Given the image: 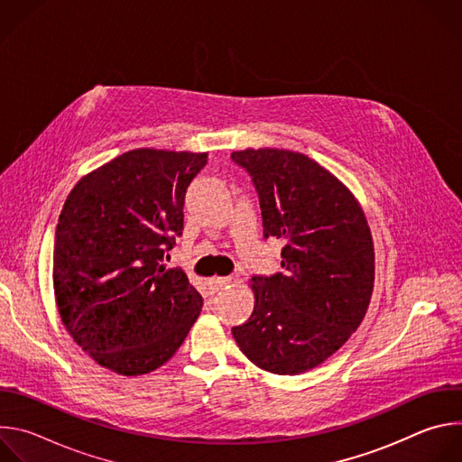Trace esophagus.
Here are the masks:
<instances>
[{
    "mask_svg": "<svg viewBox=\"0 0 462 462\" xmlns=\"http://www.w3.org/2000/svg\"><path fill=\"white\" fill-rule=\"evenodd\" d=\"M230 283H232V278H230V276H223V278H221V276H216V278H210V280H208V287H210L214 292L226 289Z\"/></svg>",
    "mask_w": 462,
    "mask_h": 462,
    "instance_id": "obj_1",
    "label": "esophagus"
}]
</instances>
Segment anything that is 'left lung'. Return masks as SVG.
<instances>
[{"instance_id": "1", "label": "left lung", "mask_w": 462, "mask_h": 462, "mask_svg": "<svg viewBox=\"0 0 462 462\" xmlns=\"http://www.w3.org/2000/svg\"><path fill=\"white\" fill-rule=\"evenodd\" d=\"M254 180L265 237L283 239V274L252 278L254 310L232 335L274 374L333 356L360 327L374 285V246L353 191L310 157L278 148L232 153Z\"/></svg>"}]
</instances>
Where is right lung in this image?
Listing matches in <instances>:
<instances>
[{
    "label": "right lung",
    "instance_id": "add662e5",
    "mask_svg": "<svg viewBox=\"0 0 462 462\" xmlns=\"http://www.w3.org/2000/svg\"><path fill=\"white\" fill-rule=\"evenodd\" d=\"M208 153L139 148L84 175L63 203L52 252L63 327L102 367L124 376L166 364L203 298L164 252L182 234L186 188Z\"/></svg>",
    "mask_w": 462,
    "mask_h": 462
}]
</instances>
